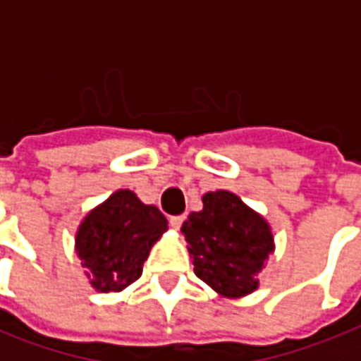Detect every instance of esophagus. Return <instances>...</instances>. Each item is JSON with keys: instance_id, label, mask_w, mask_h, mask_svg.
Masks as SVG:
<instances>
[{"instance_id": "esophagus-1", "label": "esophagus", "mask_w": 361, "mask_h": 361, "mask_svg": "<svg viewBox=\"0 0 361 361\" xmlns=\"http://www.w3.org/2000/svg\"><path fill=\"white\" fill-rule=\"evenodd\" d=\"M183 215H176V217H170V226L174 228V231H180L181 225H183Z\"/></svg>"}]
</instances>
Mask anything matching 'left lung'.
<instances>
[{
	"label": "left lung",
	"mask_w": 361,
	"mask_h": 361,
	"mask_svg": "<svg viewBox=\"0 0 361 361\" xmlns=\"http://www.w3.org/2000/svg\"><path fill=\"white\" fill-rule=\"evenodd\" d=\"M202 204L181 226L195 274L221 298L249 296L258 288L264 262L275 252L271 226L225 189L204 192Z\"/></svg>",
	"instance_id": "1"
}]
</instances>
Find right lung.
Instances as JSON below:
<instances>
[{
  "instance_id": "obj_1",
  "label": "right lung",
  "mask_w": 361,
  "mask_h": 361,
  "mask_svg": "<svg viewBox=\"0 0 361 361\" xmlns=\"http://www.w3.org/2000/svg\"><path fill=\"white\" fill-rule=\"evenodd\" d=\"M169 231L157 206L118 189L90 209L75 234V251L97 292H121L142 275L152 247Z\"/></svg>"
}]
</instances>
